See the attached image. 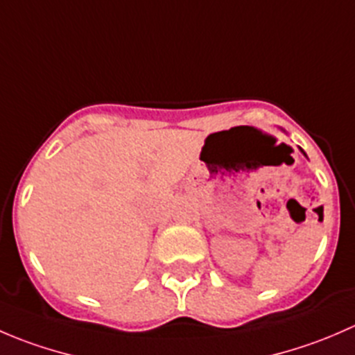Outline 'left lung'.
<instances>
[{"instance_id":"obj_1","label":"left lung","mask_w":355,"mask_h":355,"mask_svg":"<svg viewBox=\"0 0 355 355\" xmlns=\"http://www.w3.org/2000/svg\"><path fill=\"white\" fill-rule=\"evenodd\" d=\"M299 151H300V153H302V155H304V156H306V157H307V155H306V153H304V149H302V148H299Z\"/></svg>"}]
</instances>
